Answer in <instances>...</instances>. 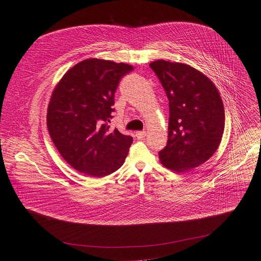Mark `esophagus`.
Wrapping results in <instances>:
<instances>
[{
	"label": "esophagus",
	"instance_id": "1",
	"mask_svg": "<svg viewBox=\"0 0 261 261\" xmlns=\"http://www.w3.org/2000/svg\"><path fill=\"white\" fill-rule=\"evenodd\" d=\"M135 136L139 140H143L144 138H146V132L145 131H138V132H135Z\"/></svg>",
	"mask_w": 261,
	"mask_h": 261
}]
</instances>
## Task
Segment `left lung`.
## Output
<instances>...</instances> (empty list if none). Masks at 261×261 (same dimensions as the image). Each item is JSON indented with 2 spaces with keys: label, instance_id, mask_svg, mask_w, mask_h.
Returning <instances> with one entry per match:
<instances>
[{
  "label": "left lung",
  "instance_id": "8db88e82",
  "mask_svg": "<svg viewBox=\"0 0 261 261\" xmlns=\"http://www.w3.org/2000/svg\"><path fill=\"white\" fill-rule=\"evenodd\" d=\"M169 100L168 141L159 152L166 168L185 172L216 152L224 131V107L213 81L193 66L156 60L150 63Z\"/></svg>",
  "mask_w": 261,
  "mask_h": 261
}]
</instances>
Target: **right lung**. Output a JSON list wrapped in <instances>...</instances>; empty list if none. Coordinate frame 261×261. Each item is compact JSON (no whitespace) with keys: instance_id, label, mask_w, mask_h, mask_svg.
<instances>
[{"instance_id":"add662e5","label":"right lung","mask_w":261,"mask_h":261,"mask_svg":"<svg viewBox=\"0 0 261 261\" xmlns=\"http://www.w3.org/2000/svg\"><path fill=\"white\" fill-rule=\"evenodd\" d=\"M132 70L122 62L87 59L70 68L54 89L47 129L61 156L79 172L101 177L125 162L132 136L111 131L108 122L118 82Z\"/></svg>"}]
</instances>
